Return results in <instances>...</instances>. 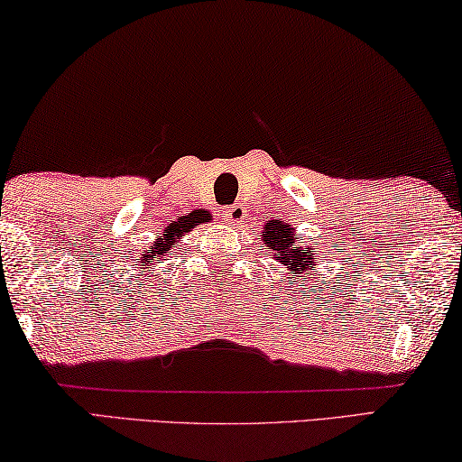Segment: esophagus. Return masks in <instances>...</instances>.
<instances>
[{
    "label": "esophagus",
    "mask_w": 462,
    "mask_h": 462,
    "mask_svg": "<svg viewBox=\"0 0 462 462\" xmlns=\"http://www.w3.org/2000/svg\"><path fill=\"white\" fill-rule=\"evenodd\" d=\"M223 217H225V221L231 223V225L244 223V218H245V207H241V204H233V207H226V208L223 210Z\"/></svg>",
    "instance_id": "1"
}]
</instances>
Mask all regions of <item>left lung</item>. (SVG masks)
Returning a JSON list of instances; mask_svg holds the SVG:
<instances>
[{"mask_svg": "<svg viewBox=\"0 0 462 462\" xmlns=\"http://www.w3.org/2000/svg\"><path fill=\"white\" fill-rule=\"evenodd\" d=\"M262 241L266 244L268 254L278 263L289 270V274H305L317 266L319 255L315 254V245H309L307 241L297 233V226H291L284 221H268L262 229Z\"/></svg>", "mask_w": 462, "mask_h": 462, "instance_id": "left-lung-1", "label": "left lung"}]
</instances>
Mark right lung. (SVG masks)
Masks as SVG:
<instances>
[{"instance_id":"add662e5","label":"right lung","mask_w":462,"mask_h":462,"mask_svg":"<svg viewBox=\"0 0 462 462\" xmlns=\"http://www.w3.org/2000/svg\"><path fill=\"white\" fill-rule=\"evenodd\" d=\"M200 221H204V218L186 217V218H180V221H173L168 229H163L162 236L153 241V245L143 254L141 263H153V262L157 263L163 255H170L171 249L180 244V239L184 237L186 233H190V229H194Z\"/></svg>"}]
</instances>
